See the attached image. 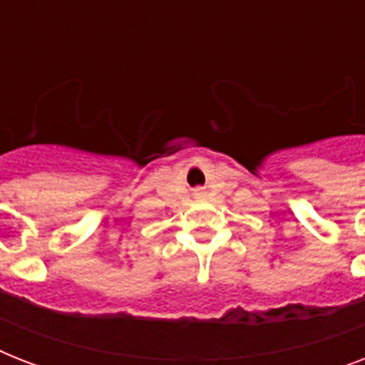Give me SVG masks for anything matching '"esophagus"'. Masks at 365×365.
Returning a JSON list of instances; mask_svg holds the SVG:
<instances>
[{
    "instance_id": "obj_1",
    "label": "esophagus",
    "mask_w": 365,
    "mask_h": 365,
    "mask_svg": "<svg viewBox=\"0 0 365 365\" xmlns=\"http://www.w3.org/2000/svg\"><path fill=\"white\" fill-rule=\"evenodd\" d=\"M193 197L197 200H205L206 199V191H205V189H195Z\"/></svg>"
}]
</instances>
